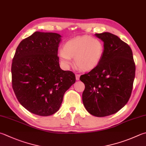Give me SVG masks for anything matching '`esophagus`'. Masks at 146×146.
<instances>
[{"mask_svg":"<svg viewBox=\"0 0 146 146\" xmlns=\"http://www.w3.org/2000/svg\"><path fill=\"white\" fill-rule=\"evenodd\" d=\"M79 78H80V75H79V74H76V80H79Z\"/></svg>","mask_w":146,"mask_h":146,"instance_id":"esophagus-1","label":"esophagus"}]
</instances>
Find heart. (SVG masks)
I'll list each match as a JSON object with an SVG mask.
<instances>
[{
  "label": "heart",
  "instance_id": "obj_1",
  "mask_svg": "<svg viewBox=\"0 0 146 146\" xmlns=\"http://www.w3.org/2000/svg\"><path fill=\"white\" fill-rule=\"evenodd\" d=\"M104 45L101 41L89 35L77 37L68 40L64 49L58 53L63 65L68 67L72 64L71 58L79 70L90 71L100 64L104 54Z\"/></svg>",
  "mask_w": 146,
  "mask_h": 146
}]
</instances>
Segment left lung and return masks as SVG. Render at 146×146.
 I'll return each instance as SVG.
<instances>
[{
	"label": "left lung",
	"mask_w": 146,
	"mask_h": 146,
	"mask_svg": "<svg viewBox=\"0 0 146 146\" xmlns=\"http://www.w3.org/2000/svg\"><path fill=\"white\" fill-rule=\"evenodd\" d=\"M104 42L102 59L97 67L81 76L85 88L82 102L93 116L104 117L116 113L130 98L135 76L132 51L117 35L96 34Z\"/></svg>",
	"instance_id": "1"
}]
</instances>
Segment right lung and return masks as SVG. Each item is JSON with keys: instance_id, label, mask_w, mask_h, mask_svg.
I'll return each mask as SVG.
<instances>
[{"instance_id": "1", "label": "right lung", "mask_w": 146, "mask_h": 146, "mask_svg": "<svg viewBox=\"0 0 146 146\" xmlns=\"http://www.w3.org/2000/svg\"><path fill=\"white\" fill-rule=\"evenodd\" d=\"M61 35L35 32L19 44L11 66L12 86L19 102L40 116L58 111L64 95L76 76L60 67L58 56Z\"/></svg>"}]
</instances>
